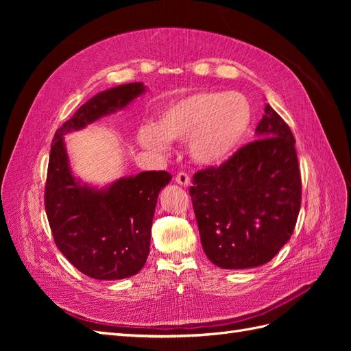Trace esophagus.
Listing matches in <instances>:
<instances>
[{
    "instance_id": "34e87169",
    "label": "esophagus",
    "mask_w": 351,
    "mask_h": 351,
    "mask_svg": "<svg viewBox=\"0 0 351 351\" xmlns=\"http://www.w3.org/2000/svg\"><path fill=\"white\" fill-rule=\"evenodd\" d=\"M176 183L183 187H187L190 184V177L186 173H178L176 177Z\"/></svg>"
}]
</instances>
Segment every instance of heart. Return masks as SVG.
Returning <instances> with one entry per match:
<instances>
[{
  "label": "heart",
  "mask_w": 351,
  "mask_h": 351,
  "mask_svg": "<svg viewBox=\"0 0 351 351\" xmlns=\"http://www.w3.org/2000/svg\"><path fill=\"white\" fill-rule=\"evenodd\" d=\"M253 123L250 102L240 92L200 90L167 104L156 125L145 124L137 141L146 149L167 154L169 141H186L189 156L202 167L226 162L237 152Z\"/></svg>",
  "instance_id": "1"
}]
</instances>
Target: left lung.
Instances as JSON below:
<instances>
[{
    "label": "left lung",
    "instance_id": "8db88e82",
    "mask_svg": "<svg viewBox=\"0 0 351 351\" xmlns=\"http://www.w3.org/2000/svg\"><path fill=\"white\" fill-rule=\"evenodd\" d=\"M254 134L258 141L227 162L196 173L190 187L202 247L222 269L269 262L299 217L302 180L290 127L267 104Z\"/></svg>",
    "mask_w": 351,
    "mask_h": 351
}]
</instances>
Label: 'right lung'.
I'll return each instance as SVG.
<instances>
[{
    "mask_svg": "<svg viewBox=\"0 0 351 351\" xmlns=\"http://www.w3.org/2000/svg\"><path fill=\"white\" fill-rule=\"evenodd\" d=\"M146 92L127 83L99 92L54 134L45 186V210L57 247L82 274L123 280L139 272L151 247L158 195L171 182L167 171H143L98 187L73 173L64 136L124 110Z\"/></svg>",
    "mask_w": 351,
    "mask_h": 351,
    "instance_id": "obj_1",
    "label": "right lung"
}]
</instances>
